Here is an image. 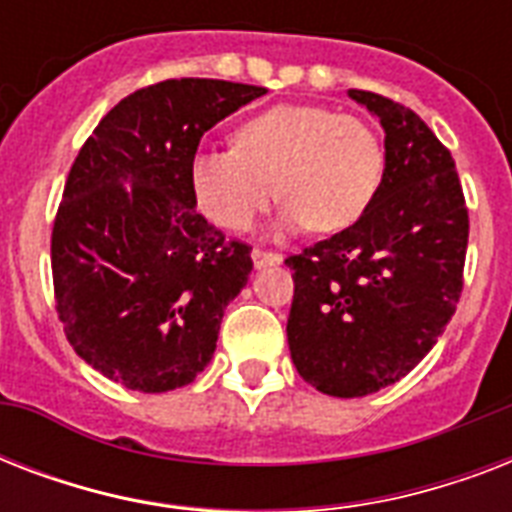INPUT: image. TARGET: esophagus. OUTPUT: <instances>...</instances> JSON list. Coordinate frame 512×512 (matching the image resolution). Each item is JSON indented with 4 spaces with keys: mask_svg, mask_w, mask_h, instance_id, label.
<instances>
[{
    "mask_svg": "<svg viewBox=\"0 0 512 512\" xmlns=\"http://www.w3.org/2000/svg\"><path fill=\"white\" fill-rule=\"evenodd\" d=\"M252 263H255V268L276 265V263H281V255H276V252H268V249H252Z\"/></svg>",
    "mask_w": 512,
    "mask_h": 512,
    "instance_id": "1",
    "label": "esophagus"
}]
</instances>
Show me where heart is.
I'll return each mask as SVG.
<instances>
[{
    "mask_svg": "<svg viewBox=\"0 0 512 512\" xmlns=\"http://www.w3.org/2000/svg\"><path fill=\"white\" fill-rule=\"evenodd\" d=\"M236 151H199L188 188L212 223L247 231L276 196L281 228H350L380 188L385 154L377 132L353 114L321 106H273L233 135Z\"/></svg>",
    "mask_w": 512,
    "mask_h": 512,
    "instance_id": "obj_1",
    "label": "heart"
}]
</instances>
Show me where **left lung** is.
<instances>
[{
	"mask_svg": "<svg viewBox=\"0 0 512 512\" xmlns=\"http://www.w3.org/2000/svg\"><path fill=\"white\" fill-rule=\"evenodd\" d=\"M348 95L385 130L380 188L350 228L287 257L289 353L305 382L337 398L388 388L444 335L470 228L452 154L428 124L377 92Z\"/></svg>",
	"mask_w": 512,
	"mask_h": 512,
	"instance_id": "1",
	"label": "left lung"
}]
</instances>
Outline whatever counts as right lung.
<instances>
[{"label": "right lung", "mask_w": 512, "mask_h": 512, "mask_svg": "<svg viewBox=\"0 0 512 512\" xmlns=\"http://www.w3.org/2000/svg\"><path fill=\"white\" fill-rule=\"evenodd\" d=\"M265 87L167 79L119 100L68 172L52 228L63 332L103 377L140 393L204 372L252 247L196 212L188 162L201 135Z\"/></svg>", "instance_id": "1"}]
</instances>
